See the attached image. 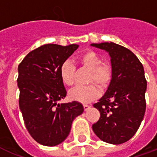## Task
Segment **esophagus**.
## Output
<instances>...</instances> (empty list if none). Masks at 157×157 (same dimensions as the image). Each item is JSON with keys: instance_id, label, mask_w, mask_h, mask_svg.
Segmentation results:
<instances>
[{"instance_id": "1", "label": "esophagus", "mask_w": 157, "mask_h": 157, "mask_svg": "<svg viewBox=\"0 0 157 157\" xmlns=\"http://www.w3.org/2000/svg\"><path fill=\"white\" fill-rule=\"evenodd\" d=\"M90 108V105H84V109H85V110H86V111L88 110V109H89Z\"/></svg>"}]
</instances>
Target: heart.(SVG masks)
<instances>
[{"instance_id":"heart-1","label":"heart","mask_w":157,"mask_h":157,"mask_svg":"<svg viewBox=\"0 0 157 157\" xmlns=\"http://www.w3.org/2000/svg\"><path fill=\"white\" fill-rule=\"evenodd\" d=\"M81 65L90 70L89 81H94L100 87H106L112 78V70L109 66L102 64V60L96 52L87 51L76 57ZM76 67L70 61H65L60 67V76L66 86H71L74 84V74ZM99 90L94 85L80 86L71 90L69 93L71 99L81 103H88L98 97Z\"/></svg>"}]
</instances>
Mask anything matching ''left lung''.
Masks as SVG:
<instances>
[{
	"label": "left lung",
	"instance_id": "left-lung-1",
	"mask_svg": "<svg viewBox=\"0 0 157 157\" xmlns=\"http://www.w3.org/2000/svg\"><path fill=\"white\" fill-rule=\"evenodd\" d=\"M110 56L112 78L105 94L94 107L100 118L92 125L100 139L121 144L134 136L146 111L147 81L143 66L129 49L114 43L92 44Z\"/></svg>",
	"mask_w": 157,
	"mask_h": 157
}]
</instances>
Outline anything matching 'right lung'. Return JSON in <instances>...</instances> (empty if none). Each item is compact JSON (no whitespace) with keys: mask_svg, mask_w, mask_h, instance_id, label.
<instances>
[{"mask_svg":"<svg viewBox=\"0 0 157 157\" xmlns=\"http://www.w3.org/2000/svg\"><path fill=\"white\" fill-rule=\"evenodd\" d=\"M77 48V44H44L29 52L18 67L20 109L26 128L39 144L62 143L74 119L83 113L80 102L57 103L67 95L60 67Z\"/></svg>","mask_w":157,"mask_h":157,"instance_id":"right-lung-1","label":"right lung"}]
</instances>
